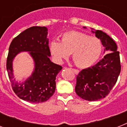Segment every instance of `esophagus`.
Instances as JSON below:
<instances>
[{"instance_id": "1", "label": "esophagus", "mask_w": 127, "mask_h": 127, "mask_svg": "<svg viewBox=\"0 0 127 127\" xmlns=\"http://www.w3.org/2000/svg\"><path fill=\"white\" fill-rule=\"evenodd\" d=\"M72 70L74 72V73L76 74H78L79 73V70L77 69H74V68H71Z\"/></svg>"}]
</instances>
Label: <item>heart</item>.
<instances>
[{"label": "heart", "instance_id": "obj_1", "mask_svg": "<svg viewBox=\"0 0 127 127\" xmlns=\"http://www.w3.org/2000/svg\"><path fill=\"white\" fill-rule=\"evenodd\" d=\"M49 50L57 63H63V60L67 59L72 53L76 65L80 68H88L92 66L99 58L102 44L95 37L70 31L62 35L61 41H52Z\"/></svg>", "mask_w": 127, "mask_h": 127}]
</instances>
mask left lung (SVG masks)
I'll use <instances>...</instances> for the list:
<instances>
[{"label": "left lung", "instance_id": "left-lung-1", "mask_svg": "<svg viewBox=\"0 0 127 127\" xmlns=\"http://www.w3.org/2000/svg\"><path fill=\"white\" fill-rule=\"evenodd\" d=\"M92 32L101 40L105 51L109 53L96 64L83 69L76 76V94L90 101L99 100L107 95L116 84L121 72L119 52L117 51L114 40L102 31Z\"/></svg>", "mask_w": 127, "mask_h": 127}]
</instances>
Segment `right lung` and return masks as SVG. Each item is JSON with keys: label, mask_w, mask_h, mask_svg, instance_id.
Segmentation results:
<instances>
[{"label": "right lung", "mask_w": 127, "mask_h": 127, "mask_svg": "<svg viewBox=\"0 0 127 127\" xmlns=\"http://www.w3.org/2000/svg\"><path fill=\"white\" fill-rule=\"evenodd\" d=\"M47 28L33 26L14 38L9 47L6 69L12 88L17 96L30 103L45 102L55 93L56 76L62 66L51 61ZM21 52H29L34 61L32 75L24 83L13 78V60Z\"/></svg>", "instance_id": "right-lung-1"}]
</instances>
